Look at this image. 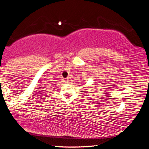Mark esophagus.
<instances>
[{"instance_id": "obj_1", "label": "esophagus", "mask_w": 149, "mask_h": 149, "mask_svg": "<svg viewBox=\"0 0 149 149\" xmlns=\"http://www.w3.org/2000/svg\"><path fill=\"white\" fill-rule=\"evenodd\" d=\"M64 81L65 82H69V78H64Z\"/></svg>"}]
</instances>
